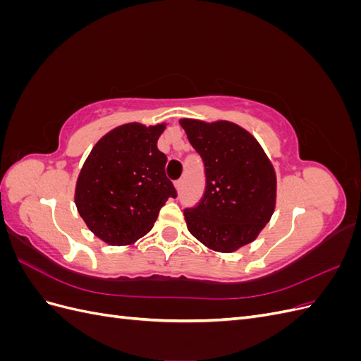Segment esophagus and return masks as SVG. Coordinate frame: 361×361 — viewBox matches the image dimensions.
Listing matches in <instances>:
<instances>
[{
	"instance_id": "34e87169",
	"label": "esophagus",
	"mask_w": 361,
	"mask_h": 361,
	"mask_svg": "<svg viewBox=\"0 0 361 361\" xmlns=\"http://www.w3.org/2000/svg\"><path fill=\"white\" fill-rule=\"evenodd\" d=\"M174 188H176L178 192H180L182 188H183V179H179V180L174 182Z\"/></svg>"
}]
</instances>
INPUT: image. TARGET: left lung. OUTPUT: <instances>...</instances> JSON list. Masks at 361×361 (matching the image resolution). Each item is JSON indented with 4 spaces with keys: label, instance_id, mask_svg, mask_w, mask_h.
Listing matches in <instances>:
<instances>
[{
    "label": "left lung",
    "instance_id": "left-lung-1",
    "mask_svg": "<svg viewBox=\"0 0 361 361\" xmlns=\"http://www.w3.org/2000/svg\"><path fill=\"white\" fill-rule=\"evenodd\" d=\"M179 123L206 174L202 202L183 212L188 231L204 247L233 253L253 243L274 214L276 170L259 141L233 122L180 118Z\"/></svg>",
    "mask_w": 361,
    "mask_h": 361
}]
</instances>
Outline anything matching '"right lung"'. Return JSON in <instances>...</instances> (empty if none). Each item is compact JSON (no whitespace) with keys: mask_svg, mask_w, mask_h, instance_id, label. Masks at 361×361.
Instances as JSON below:
<instances>
[{"mask_svg":"<svg viewBox=\"0 0 361 361\" xmlns=\"http://www.w3.org/2000/svg\"><path fill=\"white\" fill-rule=\"evenodd\" d=\"M167 123L120 125L93 146L75 185L85 226L110 245H130L154 227L159 209L176 197L166 176L158 138Z\"/></svg>","mask_w":361,"mask_h":361,"instance_id":"1","label":"right lung"}]
</instances>
